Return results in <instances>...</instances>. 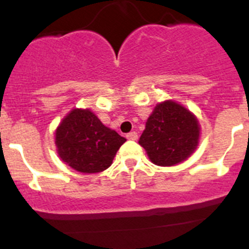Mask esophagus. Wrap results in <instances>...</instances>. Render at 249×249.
<instances>
[{"instance_id":"34e87169","label":"esophagus","mask_w":249,"mask_h":249,"mask_svg":"<svg viewBox=\"0 0 249 249\" xmlns=\"http://www.w3.org/2000/svg\"><path fill=\"white\" fill-rule=\"evenodd\" d=\"M126 137H127V140L137 141V139H139V135H137L135 131H132V132H129V134L126 135Z\"/></svg>"}]
</instances>
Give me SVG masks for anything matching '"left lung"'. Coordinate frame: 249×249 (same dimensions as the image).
<instances>
[{
    "label": "left lung",
    "instance_id": "obj_1",
    "mask_svg": "<svg viewBox=\"0 0 249 249\" xmlns=\"http://www.w3.org/2000/svg\"><path fill=\"white\" fill-rule=\"evenodd\" d=\"M199 140L197 118L178 102L166 100L154 107L139 143L153 164L173 166L195 152Z\"/></svg>",
    "mask_w": 249,
    "mask_h": 249
}]
</instances>
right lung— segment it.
Segmentation results:
<instances>
[{"mask_svg": "<svg viewBox=\"0 0 249 249\" xmlns=\"http://www.w3.org/2000/svg\"><path fill=\"white\" fill-rule=\"evenodd\" d=\"M126 139L105 126L90 109H72L55 130L60 159L82 173L102 172L112 165Z\"/></svg>", "mask_w": 249, "mask_h": 249, "instance_id": "add662e5", "label": "right lung"}]
</instances>
